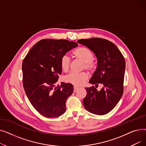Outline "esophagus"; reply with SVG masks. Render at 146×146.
<instances>
[{"mask_svg": "<svg viewBox=\"0 0 146 146\" xmlns=\"http://www.w3.org/2000/svg\"><path fill=\"white\" fill-rule=\"evenodd\" d=\"M79 87H78V86H74V92H76V91H77L78 89H79Z\"/></svg>", "mask_w": 146, "mask_h": 146, "instance_id": "esophagus-1", "label": "esophagus"}]
</instances>
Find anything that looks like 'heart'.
I'll list each match as a JSON object with an SVG mask.
<instances>
[{"instance_id":"obj_1","label":"heart","mask_w":146,"mask_h":146,"mask_svg":"<svg viewBox=\"0 0 146 146\" xmlns=\"http://www.w3.org/2000/svg\"><path fill=\"white\" fill-rule=\"evenodd\" d=\"M73 56L83 63V68L86 70L93 72L96 68V63L92 59L94 54L89 49L79 47L73 52ZM60 66L62 70L64 72L68 71L70 66V59L68 56L64 55L61 58ZM88 76L85 72L79 73H71L65 76L64 80L66 82L71 83L74 86H81L88 80Z\"/></svg>"}]
</instances>
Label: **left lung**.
Here are the masks:
<instances>
[{
	"mask_svg": "<svg viewBox=\"0 0 146 146\" xmlns=\"http://www.w3.org/2000/svg\"><path fill=\"white\" fill-rule=\"evenodd\" d=\"M78 42L93 51L98 60L89 83L96 87L99 84L104 85L99 91L94 86L86 88L87 95L83 99V105L89 112L103 115L115 108L123 94L124 58L115 45L103 38L81 39Z\"/></svg>",
	"mask_w": 146,
	"mask_h": 146,
	"instance_id": "left-lung-1",
	"label": "left lung"
}]
</instances>
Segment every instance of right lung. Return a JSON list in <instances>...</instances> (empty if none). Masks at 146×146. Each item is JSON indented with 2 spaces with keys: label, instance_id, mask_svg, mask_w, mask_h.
<instances>
[{
  "label": "right lung",
  "instance_id": "1",
  "mask_svg": "<svg viewBox=\"0 0 146 146\" xmlns=\"http://www.w3.org/2000/svg\"><path fill=\"white\" fill-rule=\"evenodd\" d=\"M78 44L65 40L45 39L36 42L23 60V86L29 102L42 115L54 118L66 111L67 99L73 92L71 83L56 87L62 69L61 57Z\"/></svg>",
  "mask_w": 146,
  "mask_h": 146
}]
</instances>
